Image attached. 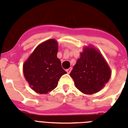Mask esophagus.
<instances>
[{
  "label": "esophagus",
  "instance_id": "esophagus-1",
  "mask_svg": "<svg viewBox=\"0 0 128 128\" xmlns=\"http://www.w3.org/2000/svg\"><path fill=\"white\" fill-rule=\"evenodd\" d=\"M66 71L67 72L68 74H70V72H71V71H72V68H69L68 69L66 70Z\"/></svg>",
  "mask_w": 128,
  "mask_h": 128
}]
</instances>
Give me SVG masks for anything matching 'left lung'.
Instances as JSON below:
<instances>
[{"label":"left lung","mask_w":128,"mask_h":128,"mask_svg":"<svg viewBox=\"0 0 128 128\" xmlns=\"http://www.w3.org/2000/svg\"><path fill=\"white\" fill-rule=\"evenodd\" d=\"M70 76L77 89L84 94L96 93L105 86L111 76V70L103 56L93 46L84 48Z\"/></svg>","instance_id":"8db88e82"}]
</instances>
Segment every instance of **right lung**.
I'll use <instances>...</instances> for the list:
<instances>
[{"label": "right lung", "instance_id": "1", "mask_svg": "<svg viewBox=\"0 0 128 128\" xmlns=\"http://www.w3.org/2000/svg\"><path fill=\"white\" fill-rule=\"evenodd\" d=\"M58 42L50 39L35 48L23 65V72L30 87L39 94H46L57 87L62 75L66 74L57 58Z\"/></svg>", "mask_w": 128, "mask_h": 128}]
</instances>
